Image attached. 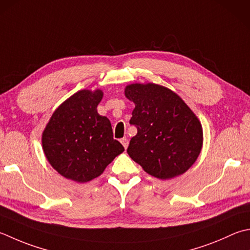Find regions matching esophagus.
Segmentation results:
<instances>
[{
    "instance_id": "1",
    "label": "esophagus",
    "mask_w": 250,
    "mask_h": 250,
    "mask_svg": "<svg viewBox=\"0 0 250 250\" xmlns=\"http://www.w3.org/2000/svg\"><path fill=\"white\" fill-rule=\"evenodd\" d=\"M120 142H121V144L124 145V147H125V148L128 147V145H129V141H128V139H126V138H122V139L120 140Z\"/></svg>"
}]
</instances>
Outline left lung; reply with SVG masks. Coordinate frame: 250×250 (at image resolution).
Instances as JSON below:
<instances>
[{
	"label": "left lung",
	"instance_id": "1",
	"mask_svg": "<svg viewBox=\"0 0 250 250\" xmlns=\"http://www.w3.org/2000/svg\"><path fill=\"white\" fill-rule=\"evenodd\" d=\"M125 95L133 102L130 124L138 133L126 149L145 172L167 180L188 171L203 147V126L184 101L168 87L133 83Z\"/></svg>",
	"mask_w": 250,
	"mask_h": 250
}]
</instances>
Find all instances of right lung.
Listing matches in <instances>:
<instances>
[{
  "label": "right lung",
  "instance_id": "1",
  "mask_svg": "<svg viewBox=\"0 0 250 250\" xmlns=\"http://www.w3.org/2000/svg\"><path fill=\"white\" fill-rule=\"evenodd\" d=\"M102 99L101 90L75 93L53 112L43 131L45 157L66 179L89 182L125 150L112 138L109 119L97 112Z\"/></svg>",
  "mask_w": 250,
  "mask_h": 250
}]
</instances>
